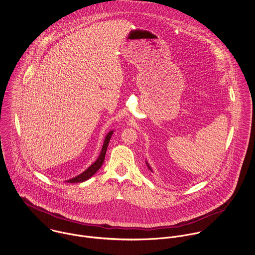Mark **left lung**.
<instances>
[{
  "label": "left lung",
  "instance_id": "obj_1",
  "mask_svg": "<svg viewBox=\"0 0 255 255\" xmlns=\"http://www.w3.org/2000/svg\"><path fill=\"white\" fill-rule=\"evenodd\" d=\"M146 164H147V166H148V168H149V170H150V171H152V169H151V167H150V166H149V164H148V163H147V162H146Z\"/></svg>",
  "mask_w": 255,
  "mask_h": 255
}]
</instances>
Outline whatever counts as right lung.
I'll list each match as a JSON object with an SVG mask.
<instances>
[{"label":"right lung","mask_w":255,"mask_h":255,"mask_svg":"<svg viewBox=\"0 0 255 255\" xmlns=\"http://www.w3.org/2000/svg\"><path fill=\"white\" fill-rule=\"evenodd\" d=\"M112 134H113V131H110L106 135L104 143H103V146H102V150H101L100 155L97 158V160L87 170H85L83 173H81L80 175H78V176H76V177H74V178H72L70 180H67L66 181L67 183H81V182H84V181L88 180L89 178H91L100 169V167L102 166V164L104 162L106 150H107V147H108V144H109V141H110V138H111Z\"/></svg>","instance_id":"add662e5"}]
</instances>
